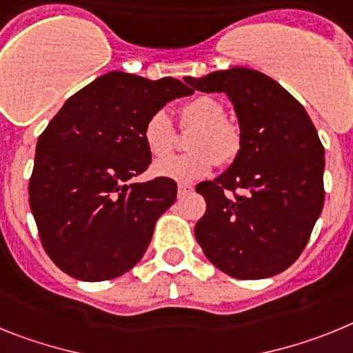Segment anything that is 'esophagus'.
Masks as SVG:
<instances>
[{"label": "esophagus", "mask_w": 353, "mask_h": 353, "mask_svg": "<svg viewBox=\"0 0 353 353\" xmlns=\"http://www.w3.org/2000/svg\"><path fill=\"white\" fill-rule=\"evenodd\" d=\"M190 192H194V186H190V185H179V186H177V194H179V197L190 194Z\"/></svg>", "instance_id": "34e87169"}]
</instances>
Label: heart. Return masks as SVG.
<instances>
[{
	"label": "heart",
	"instance_id": "heart-1",
	"mask_svg": "<svg viewBox=\"0 0 353 353\" xmlns=\"http://www.w3.org/2000/svg\"><path fill=\"white\" fill-rule=\"evenodd\" d=\"M183 128H195L190 134L192 152L172 156L154 165L161 177L190 183L204 177L220 165H229L240 154L241 131L234 122L225 119V108L216 97L197 96L179 110ZM142 139L154 158H165L176 145V130L167 112L158 110L149 115L142 128Z\"/></svg>",
	"mask_w": 353,
	"mask_h": 353
}]
</instances>
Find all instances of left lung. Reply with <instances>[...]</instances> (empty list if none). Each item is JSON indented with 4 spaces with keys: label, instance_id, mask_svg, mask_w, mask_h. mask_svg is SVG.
I'll return each instance as SVG.
<instances>
[{
    "label": "left lung",
    "instance_id": "8db88e82",
    "mask_svg": "<svg viewBox=\"0 0 353 353\" xmlns=\"http://www.w3.org/2000/svg\"><path fill=\"white\" fill-rule=\"evenodd\" d=\"M185 81L195 90L228 94L241 131L231 167L197 185L206 213L195 238L231 277L281 274L305 249L323 208L325 151L316 128L304 106L259 70L232 67Z\"/></svg>",
    "mask_w": 353,
    "mask_h": 353
}]
</instances>
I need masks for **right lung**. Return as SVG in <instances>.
I'll use <instances>...</instances> for the list:
<instances>
[{
  "label": "right lung",
  "instance_id": "right-lung-1",
  "mask_svg": "<svg viewBox=\"0 0 353 353\" xmlns=\"http://www.w3.org/2000/svg\"><path fill=\"white\" fill-rule=\"evenodd\" d=\"M194 90L174 78L151 81L113 70L65 101L37 142L30 208L51 261L88 283L130 272L172 206L168 177L131 183L151 165L147 117Z\"/></svg>",
  "mask_w": 353,
  "mask_h": 353
}]
</instances>
